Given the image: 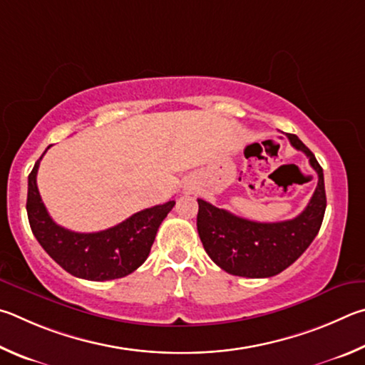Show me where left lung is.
<instances>
[{
	"label": "left lung",
	"instance_id": "left-lung-1",
	"mask_svg": "<svg viewBox=\"0 0 365 365\" xmlns=\"http://www.w3.org/2000/svg\"><path fill=\"white\" fill-rule=\"evenodd\" d=\"M287 138L297 150L306 153L319 176L308 207L297 218L257 222L197 199V231L203 248L221 269L232 276L250 279L276 276L302 257L321 229L327 207L322 166L298 136L287 133Z\"/></svg>",
	"mask_w": 365,
	"mask_h": 365
}]
</instances>
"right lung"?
I'll return each instance as SVG.
<instances>
[{
    "instance_id": "1",
    "label": "right lung",
    "mask_w": 365,
    "mask_h": 365,
    "mask_svg": "<svg viewBox=\"0 0 365 365\" xmlns=\"http://www.w3.org/2000/svg\"><path fill=\"white\" fill-rule=\"evenodd\" d=\"M43 155L29 175L27 215L31 232L44 252L72 276L96 282L120 279L136 271L149 257L158 227L175 207V200L134 213L106 231H68L53 221L38 192L36 173Z\"/></svg>"
}]
</instances>
